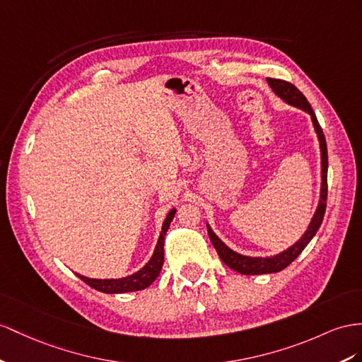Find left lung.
I'll list each match as a JSON object with an SVG mask.
<instances>
[{"label":"left lung","mask_w":362,"mask_h":362,"mask_svg":"<svg viewBox=\"0 0 362 362\" xmlns=\"http://www.w3.org/2000/svg\"><path fill=\"white\" fill-rule=\"evenodd\" d=\"M266 81H267V84H269V87L274 90L275 95L278 98H281L286 104L293 105L296 108H301L303 111H305V113L310 115L315 133H317L318 141H320L321 191H320V202H318L317 211H315V214L308 226V230H305L298 242L293 243L291 247H287L286 251L276 254L274 257H247V255L238 254L221 242V240L214 234V230H212L209 228V225L206 223L209 238H211L212 245H214L218 257L221 258V262H223L226 266H229L230 269H234L235 272H240L243 275L274 274V272H280L284 269V267L289 266L295 260V258L304 251V247L309 245L313 235L317 234V230L320 229V226L322 223L324 212H326V200H327V165H329L327 163V145H326V137H324V134H322V129L318 124L317 116H315L308 99H305L303 93L293 84H291V82L281 81V79H272V78H267Z\"/></svg>","instance_id":"1"}]
</instances>
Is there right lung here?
<instances>
[{"instance_id":"right-lung-1","label":"right lung","mask_w":362,"mask_h":362,"mask_svg":"<svg viewBox=\"0 0 362 362\" xmlns=\"http://www.w3.org/2000/svg\"><path fill=\"white\" fill-rule=\"evenodd\" d=\"M175 214V208H173L168 216H166L163 225H162V233L159 240H157V245L154 249V254L151 255L150 262H148L142 269H139L137 272L122 276V278H88L84 275L76 274L82 281L87 283L93 289H96L99 292L104 293H125V292H136V291H142L146 289L157 276H159L162 266H163V245H165V234L168 230L171 221Z\"/></svg>"}]
</instances>
